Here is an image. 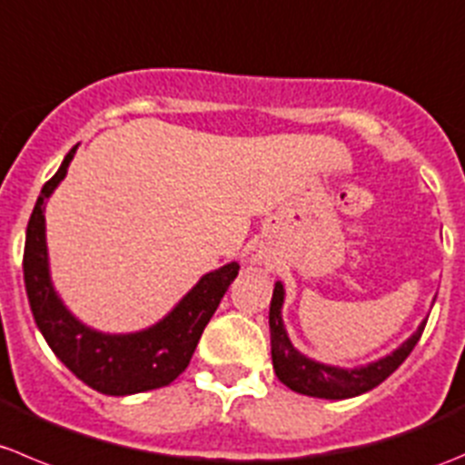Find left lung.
<instances>
[{
	"label": "left lung",
	"mask_w": 465,
	"mask_h": 465,
	"mask_svg": "<svg viewBox=\"0 0 465 465\" xmlns=\"http://www.w3.org/2000/svg\"><path fill=\"white\" fill-rule=\"evenodd\" d=\"M282 302H284V289L282 284L275 282L273 298H271L269 310V328H271V357H273V369L280 382L289 387L296 393L312 395V398H325V400H343L355 398V395L366 393V391L375 389L382 384L384 380L402 364L413 351V346L420 339L422 330H425L427 321L418 325L416 332L391 355L382 360L373 361L361 369H337V366H325L319 361L310 360V357L301 355L296 348L292 346L287 337V330L282 323Z\"/></svg>",
	"instance_id": "left-lung-1"
}]
</instances>
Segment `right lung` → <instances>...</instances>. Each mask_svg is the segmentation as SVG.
Masks as SVG:
<instances>
[{"label":"right lung","instance_id":"1","mask_svg":"<svg viewBox=\"0 0 465 465\" xmlns=\"http://www.w3.org/2000/svg\"><path fill=\"white\" fill-rule=\"evenodd\" d=\"M78 144L61 169L45 183L26 226L25 287L31 312L54 355L81 382L105 395H131L172 384L190 366L205 325L217 312L223 293L237 278L239 264L205 273L196 287L160 323L133 334H104L70 314L49 278L45 201L65 178Z\"/></svg>","mask_w":465,"mask_h":465}]
</instances>
